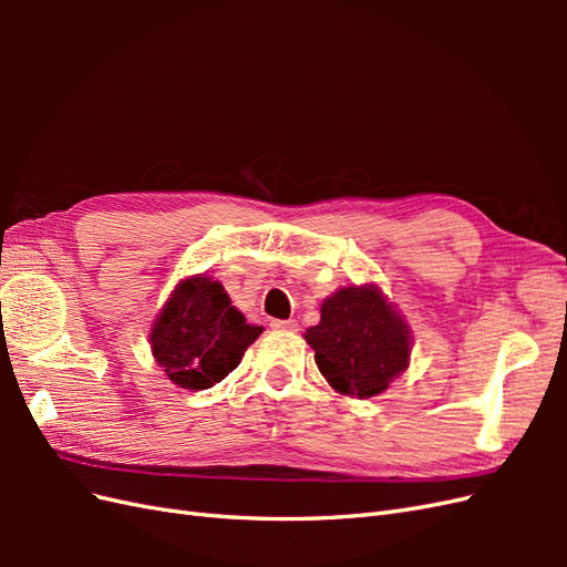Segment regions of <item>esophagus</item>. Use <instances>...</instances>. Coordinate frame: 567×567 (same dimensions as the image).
Here are the masks:
<instances>
[{"mask_svg":"<svg viewBox=\"0 0 567 567\" xmlns=\"http://www.w3.org/2000/svg\"><path fill=\"white\" fill-rule=\"evenodd\" d=\"M271 326H274V329H281V331H298V321L296 319H286V321L274 319Z\"/></svg>","mask_w":567,"mask_h":567,"instance_id":"1","label":"esophagus"}]
</instances>
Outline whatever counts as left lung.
Returning <instances> with one entry per match:
<instances>
[{
	"label": "left lung",
	"mask_w": 567,
	"mask_h": 567,
	"mask_svg": "<svg viewBox=\"0 0 567 567\" xmlns=\"http://www.w3.org/2000/svg\"><path fill=\"white\" fill-rule=\"evenodd\" d=\"M305 340L323 379L348 398L381 394L409 367V326L373 284L340 288L326 298L321 321L307 329Z\"/></svg>",
	"instance_id": "left-lung-1"
}]
</instances>
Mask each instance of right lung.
<instances>
[{"label": "right lung", "mask_w": 567, "mask_h": 567, "mask_svg": "<svg viewBox=\"0 0 567 567\" xmlns=\"http://www.w3.org/2000/svg\"><path fill=\"white\" fill-rule=\"evenodd\" d=\"M262 326L246 323L225 286L205 274L177 284L151 329L158 367L184 390H205L241 364Z\"/></svg>", "instance_id": "1"}]
</instances>
